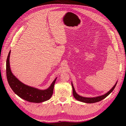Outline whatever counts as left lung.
<instances>
[{
    "instance_id": "left-lung-1",
    "label": "left lung",
    "mask_w": 126,
    "mask_h": 126,
    "mask_svg": "<svg viewBox=\"0 0 126 126\" xmlns=\"http://www.w3.org/2000/svg\"><path fill=\"white\" fill-rule=\"evenodd\" d=\"M117 82L115 83V85L113 87V88L109 92H108L106 94L103 95L102 96H98V97H92V98H88V97H82L81 96L79 95L78 94H77V93L75 91V89L73 87V85L72 84V83H71L72 84V89H73V95L77 100H78L79 101L82 102H84V103H96V102H98L102 101V99H104L105 97H106L110 93L113 91L114 88L115 87L116 85H117Z\"/></svg>"
}]
</instances>
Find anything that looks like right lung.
I'll use <instances>...</instances> for the list:
<instances>
[{
	"label": "right lung",
	"mask_w": 126,
	"mask_h": 126,
	"mask_svg": "<svg viewBox=\"0 0 126 126\" xmlns=\"http://www.w3.org/2000/svg\"><path fill=\"white\" fill-rule=\"evenodd\" d=\"M9 51L6 61V76L9 86L16 94L20 97L32 103H41L49 99L53 94L54 86L56 78L54 80L49 88L39 90L24 84L13 75L9 65Z\"/></svg>",
	"instance_id": "add662e5"
}]
</instances>
